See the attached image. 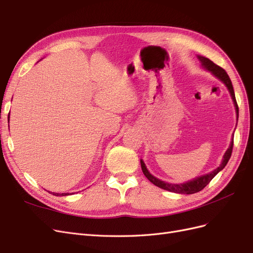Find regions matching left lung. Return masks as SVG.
<instances>
[{"label":"left lung","mask_w":253,"mask_h":253,"mask_svg":"<svg viewBox=\"0 0 253 253\" xmlns=\"http://www.w3.org/2000/svg\"><path fill=\"white\" fill-rule=\"evenodd\" d=\"M197 58H198V60L201 61V63L204 66L205 70L209 71L213 76H215L217 79H219L227 86L229 93H230L231 98L233 100L235 110H236V114L239 115V106H237V103H236V99H235V95H234V89H233V86H232V82H231L230 78H229V76L226 73V71L224 70V68H221L220 66L216 65L215 63H213L212 61L209 60L208 58H205L203 56H197ZM232 149H233V139H232L230 145H229L228 150L225 153L223 160H221V164L219 165L218 168H216L215 170L212 171L209 174H206V175L200 176V177H197V178H194L193 180H190V181L185 182V183H178V185H177V183L166 182V181H163V180L156 178L155 176H153L148 171L147 167H145L144 163L140 159L141 169H142V172H143L145 177H147L152 183H154L155 186H157L159 188H162V189L167 190V191H170V192H174V193L193 194V193L200 192V191H202L213 179L214 176H215L219 171L224 169V168L227 165V163L229 162V159H230V157H231Z\"/></svg>","instance_id":"1"}]
</instances>
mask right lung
<instances>
[{
  "label": "right lung",
  "instance_id": "right-lung-1",
  "mask_svg": "<svg viewBox=\"0 0 253 253\" xmlns=\"http://www.w3.org/2000/svg\"><path fill=\"white\" fill-rule=\"evenodd\" d=\"M52 194H53V195H57V196H59V195H60V196H65V195H68L70 193H62V194H59V193H53V192H52Z\"/></svg>",
  "mask_w": 253,
  "mask_h": 253
}]
</instances>
